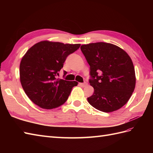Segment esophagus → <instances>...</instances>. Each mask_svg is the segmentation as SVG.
Segmentation results:
<instances>
[{
    "label": "esophagus",
    "mask_w": 153,
    "mask_h": 153,
    "mask_svg": "<svg viewBox=\"0 0 153 153\" xmlns=\"http://www.w3.org/2000/svg\"><path fill=\"white\" fill-rule=\"evenodd\" d=\"M79 85L80 86H82V87H85V86L87 85V83L86 82H84V83H79Z\"/></svg>",
    "instance_id": "1"
}]
</instances>
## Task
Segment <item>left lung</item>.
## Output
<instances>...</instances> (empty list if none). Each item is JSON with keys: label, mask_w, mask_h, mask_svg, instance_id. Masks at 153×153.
I'll list each match as a JSON object with an SVG mask.
<instances>
[{"label": "left lung", "mask_w": 153, "mask_h": 153, "mask_svg": "<svg viewBox=\"0 0 153 153\" xmlns=\"http://www.w3.org/2000/svg\"><path fill=\"white\" fill-rule=\"evenodd\" d=\"M90 66V85L94 93L87 98L94 108L104 112L121 108L135 87L134 64L128 53L111 43H89L81 46Z\"/></svg>", "instance_id": "8db88e82"}]
</instances>
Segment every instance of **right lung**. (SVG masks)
<instances>
[{"label": "right lung", "instance_id": "1", "mask_svg": "<svg viewBox=\"0 0 153 153\" xmlns=\"http://www.w3.org/2000/svg\"><path fill=\"white\" fill-rule=\"evenodd\" d=\"M80 44H64L43 41L35 44L22 57L19 79L27 96L44 109L57 108L66 101L76 81L56 79L66 57ZM64 75L66 71H64Z\"/></svg>", "mask_w": 153, "mask_h": 153}]
</instances>
